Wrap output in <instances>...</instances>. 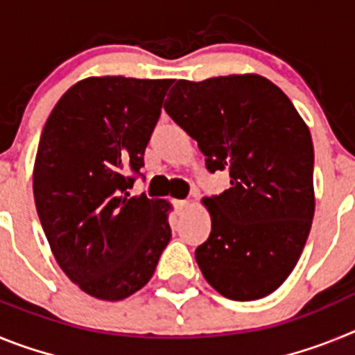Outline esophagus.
<instances>
[{
    "mask_svg": "<svg viewBox=\"0 0 355 355\" xmlns=\"http://www.w3.org/2000/svg\"><path fill=\"white\" fill-rule=\"evenodd\" d=\"M188 205H190V202H188L187 199H178V200H174V206H175V209H184V208H188Z\"/></svg>",
    "mask_w": 355,
    "mask_h": 355,
    "instance_id": "obj_1",
    "label": "esophagus"
}]
</instances>
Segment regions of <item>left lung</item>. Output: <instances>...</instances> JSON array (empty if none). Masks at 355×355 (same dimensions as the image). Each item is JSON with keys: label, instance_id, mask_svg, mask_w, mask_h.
I'll use <instances>...</instances> for the list:
<instances>
[{"label": "left lung", "instance_id": "obj_1", "mask_svg": "<svg viewBox=\"0 0 355 355\" xmlns=\"http://www.w3.org/2000/svg\"><path fill=\"white\" fill-rule=\"evenodd\" d=\"M231 188L205 197L211 233L196 249L231 300L270 295L299 261L315 215L311 133L283 90L258 74L178 80L163 105Z\"/></svg>", "mask_w": 355, "mask_h": 355}]
</instances>
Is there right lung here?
I'll use <instances>...</instances> for the list:
<instances>
[{
	"instance_id": "right-lung-1",
	"label": "right lung",
	"mask_w": 355,
	"mask_h": 355,
	"mask_svg": "<svg viewBox=\"0 0 355 355\" xmlns=\"http://www.w3.org/2000/svg\"><path fill=\"white\" fill-rule=\"evenodd\" d=\"M172 80L78 81L46 121L33 197L56 263L85 293L126 299L153 277L172 236L171 205L130 197Z\"/></svg>"
}]
</instances>
